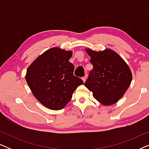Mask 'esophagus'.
I'll return each instance as SVG.
<instances>
[{"mask_svg":"<svg viewBox=\"0 0 149 149\" xmlns=\"http://www.w3.org/2000/svg\"><path fill=\"white\" fill-rule=\"evenodd\" d=\"M86 77H87V75H85V77H82V80L83 81V82H85V81H86Z\"/></svg>","mask_w":149,"mask_h":149,"instance_id":"34e87169","label":"esophagus"}]
</instances>
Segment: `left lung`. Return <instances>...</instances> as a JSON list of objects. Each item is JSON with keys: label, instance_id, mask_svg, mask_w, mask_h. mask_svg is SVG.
<instances>
[{"label": "left lung", "instance_id": "left-lung-1", "mask_svg": "<svg viewBox=\"0 0 149 149\" xmlns=\"http://www.w3.org/2000/svg\"><path fill=\"white\" fill-rule=\"evenodd\" d=\"M93 69L84 83L93 96L105 106L121 98L132 82V74L126 62L114 51L95 52L86 49Z\"/></svg>", "mask_w": 149, "mask_h": 149}]
</instances>
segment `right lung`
Listing matches in <instances>:
<instances>
[{
  "mask_svg": "<svg viewBox=\"0 0 149 149\" xmlns=\"http://www.w3.org/2000/svg\"><path fill=\"white\" fill-rule=\"evenodd\" d=\"M71 51L51 48L38 57L27 69L26 81L34 96L51 110L64 108L83 81L73 74L69 60Z\"/></svg>",
  "mask_w": 149,
  "mask_h": 149,
  "instance_id": "add662e5",
  "label": "right lung"
}]
</instances>
